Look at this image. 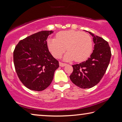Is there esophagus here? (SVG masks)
I'll use <instances>...</instances> for the list:
<instances>
[{
  "label": "esophagus",
  "instance_id": "obj_1",
  "mask_svg": "<svg viewBox=\"0 0 122 122\" xmlns=\"http://www.w3.org/2000/svg\"><path fill=\"white\" fill-rule=\"evenodd\" d=\"M66 65H67L66 63H62V62L59 63L60 67H64V66H65Z\"/></svg>",
  "mask_w": 122,
  "mask_h": 122
}]
</instances>
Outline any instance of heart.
Here are the masks:
<instances>
[{"instance_id": "b5f03b06", "label": "heart", "mask_w": 122, "mask_h": 122, "mask_svg": "<svg viewBox=\"0 0 122 122\" xmlns=\"http://www.w3.org/2000/svg\"><path fill=\"white\" fill-rule=\"evenodd\" d=\"M47 45L51 55L59 59L68 51L63 57V60L77 62L85 61L90 56L92 50V42L88 34L74 30H63L57 33L56 38H49Z\"/></svg>"}]
</instances>
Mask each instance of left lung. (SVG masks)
Segmentation results:
<instances>
[{
	"instance_id": "obj_1",
	"label": "left lung",
	"mask_w": 122,
	"mask_h": 122,
	"mask_svg": "<svg viewBox=\"0 0 122 122\" xmlns=\"http://www.w3.org/2000/svg\"><path fill=\"white\" fill-rule=\"evenodd\" d=\"M88 33L93 38L94 50L87 60L72 66L73 71L69 76L74 84L82 89L93 87L100 81L106 73L111 56L108 42L92 32Z\"/></svg>"
}]
</instances>
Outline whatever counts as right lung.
<instances>
[{
	"label": "right lung",
	"mask_w": 122,
	"mask_h": 122,
	"mask_svg": "<svg viewBox=\"0 0 122 122\" xmlns=\"http://www.w3.org/2000/svg\"><path fill=\"white\" fill-rule=\"evenodd\" d=\"M52 30H44L19 41L13 52L16 74L24 85L32 90L46 89L53 79L59 62L47 47V39Z\"/></svg>",
	"instance_id": "add662e5"
}]
</instances>
